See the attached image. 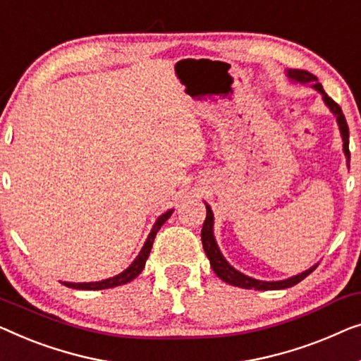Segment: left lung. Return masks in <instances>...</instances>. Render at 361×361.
I'll return each mask as SVG.
<instances>
[{
    "label": "left lung",
    "instance_id": "left-lung-1",
    "mask_svg": "<svg viewBox=\"0 0 361 361\" xmlns=\"http://www.w3.org/2000/svg\"><path fill=\"white\" fill-rule=\"evenodd\" d=\"M286 77L293 81V83H301V85H309L311 88L317 91L319 94L322 96L324 104L327 106L329 111L335 116L338 124V130L340 135H342V142H343V154L347 157V166L350 169V150H348V126L347 121H345V116L340 109V106L335 103L332 98H329L326 91H324L322 85L317 83V78L314 77L312 73L306 72V70H298V68H289L286 70ZM206 204V221L202 224V231H201V240H202V248H204L207 258H209V263L212 267V270L217 276L221 278L222 281L232 284V286H238V288H245V289H258V291H271V289H284V288H291L294 284H298L299 281H302L304 278L317 268L316 265H312L311 268H307L306 271L299 273V275H294L291 278H286V280H280V281H263V280H255V278L247 276L235 270L229 262L226 260L224 255H222L219 245H217L216 237H214V214H212L211 206Z\"/></svg>",
    "mask_w": 361,
    "mask_h": 361
}]
</instances>
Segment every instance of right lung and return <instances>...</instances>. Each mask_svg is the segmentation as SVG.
Segmentation results:
<instances>
[{
	"mask_svg": "<svg viewBox=\"0 0 361 361\" xmlns=\"http://www.w3.org/2000/svg\"><path fill=\"white\" fill-rule=\"evenodd\" d=\"M173 211L175 209H169L166 212H164L161 216H159V219L155 221L154 227H152L149 237H147V240L144 243V247H142V250L139 252V255L135 257V260L132 262L123 273H119V275H116L113 278H108V280H101V281H91V283L62 281V284H65V286H68V288H73V289H88V291H96V289L116 288V286H121V284H126V283H129L132 280H135V278L142 273V270H144L145 262H147V258H149V253L152 250V245H154L157 232L160 231V227L164 226L166 221H169V217L173 214Z\"/></svg>",
	"mask_w": 361,
	"mask_h": 361,
	"instance_id": "right-lung-1",
	"label": "right lung"
}]
</instances>
